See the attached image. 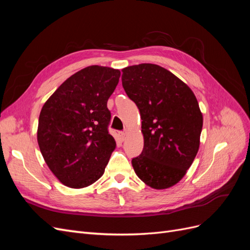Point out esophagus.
I'll list each match as a JSON object with an SVG mask.
<instances>
[{"instance_id": "1", "label": "esophagus", "mask_w": 250, "mask_h": 250, "mask_svg": "<svg viewBox=\"0 0 250 250\" xmlns=\"http://www.w3.org/2000/svg\"><path fill=\"white\" fill-rule=\"evenodd\" d=\"M125 135H126V133L124 131H120L119 132V137H120L121 141H124L125 140Z\"/></svg>"}]
</instances>
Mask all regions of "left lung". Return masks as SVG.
<instances>
[{
    "instance_id": "1",
    "label": "left lung",
    "mask_w": 250,
    "mask_h": 250,
    "mask_svg": "<svg viewBox=\"0 0 250 250\" xmlns=\"http://www.w3.org/2000/svg\"><path fill=\"white\" fill-rule=\"evenodd\" d=\"M125 93L140 110L144 148L132 158L134 172L162 190L183 178L198 152L202 113L185 82L164 67L141 63L122 70Z\"/></svg>"
}]
</instances>
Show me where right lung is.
<instances>
[{"instance_id": "1", "label": "right lung", "mask_w": 250, "mask_h": 250, "mask_svg": "<svg viewBox=\"0 0 250 250\" xmlns=\"http://www.w3.org/2000/svg\"><path fill=\"white\" fill-rule=\"evenodd\" d=\"M121 72L90 65L67 78L43 104L37 142L52 173L73 188L94 184L104 173L116 141L108 132V98Z\"/></svg>"}]
</instances>
